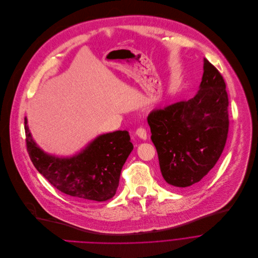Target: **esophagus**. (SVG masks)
<instances>
[{
    "mask_svg": "<svg viewBox=\"0 0 258 258\" xmlns=\"http://www.w3.org/2000/svg\"><path fill=\"white\" fill-rule=\"evenodd\" d=\"M135 134H136L139 138H141V139H143V140H145V139L147 138V132H146L145 128H143V127L138 128V129L136 130Z\"/></svg>",
    "mask_w": 258,
    "mask_h": 258,
    "instance_id": "obj_1",
    "label": "esophagus"
}]
</instances>
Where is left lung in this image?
I'll return each instance as SVG.
<instances>
[{"mask_svg": "<svg viewBox=\"0 0 258 258\" xmlns=\"http://www.w3.org/2000/svg\"><path fill=\"white\" fill-rule=\"evenodd\" d=\"M199 90L150 112L147 122L165 181L185 188L201 181L216 166L229 132V97L219 70L207 59Z\"/></svg>", "mask_w": 258, "mask_h": 258, "instance_id": "8db88e82", "label": "left lung"}]
</instances>
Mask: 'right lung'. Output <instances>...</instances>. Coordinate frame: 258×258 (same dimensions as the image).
<instances>
[{
  "mask_svg": "<svg viewBox=\"0 0 258 258\" xmlns=\"http://www.w3.org/2000/svg\"><path fill=\"white\" fill-rule=\"evenodd\" d=\"M26 148L36 170L59 191L85 201H106L119 186L122 168L133 149L128 131H115L95 138L70 159L43 152L33 141L24 119Z\"/></svg>",
  "mask_w": 258,
  "mask_h": 258,
  "instance_id": "obj_1",
  "label": "right lung"
}]
</instances>
